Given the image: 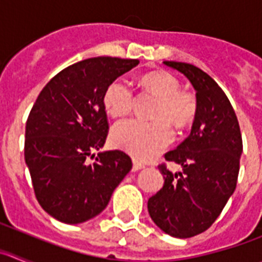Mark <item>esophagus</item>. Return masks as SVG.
<instances>
[{
	"instance_id": "34e87169",
	"label": "esophagus",
	"mask_w": 262,
	"mask_h": 262,
	"mask_svg": "<svg viewBox=\"0 0 262 262\" xmlns=\"http://www.w3.org/2000/svg\"><path fill=\"white\" fill-rule=\"evenodd\" d=\"M144 168V165L140 163H138V161H135L134 160V165H133V172H138V170H140V169Z\"/></svg>"
}]
</instances>
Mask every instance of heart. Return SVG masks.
<instances>
[{"label":"heart","instance_id":"1","mask_svg":"<svg viewBox=\"0 0 262 262\" xmlns=\"http://www.w3.org/2000/svg\"><path fill=\"white\" fill-rule=\"evenodd\" d=\"M145 89L159 99L155 106V122L129 119L115 124L111 142L133 155L139 161H148L159 156L173 142L169 123L185 128L194 122L198 113V101L193 92L182 90L180 81L166 72H154L143 77ZM133 88L124 78H118L107 86L103 105L111 117H124L134 107Z\"/></svg>","mask_w":262,"mask_h":262}]
</instances>
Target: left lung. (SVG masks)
<instances>
[{"label":"left lung","instance_id":"8db88e82","mask_svg":"<svg viewBox=\"0 0 262 262\" xmlns=\"http://www.w3.org/2000/svg\"><path fill=\"white\" fill-rule=\"evenodd\" d=\"M164 64L189 78L198 113L190 135L165 154L166 161L180 164L182 172L172 173L160 164L164 186L148 200V212L164 232L187 239L210 228L235 191L242 133L230 99L206 72L187 62Z\"/></svg>","mask_w":262,"mask_h":262}]
</instances>
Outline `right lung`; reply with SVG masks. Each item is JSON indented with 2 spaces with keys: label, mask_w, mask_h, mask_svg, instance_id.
Instances as JSON below:
<instances>
[{
  "label": "right lung",
  "mask_w": 262,
  "mask_h": 262,
  "mask_svg": "<svg viewBox=\"0 0 262 262\" xmlns=\"http://www.w3.org/2000/svg\"><path fill=\"white\" fill-rule=\"evenodd\" d=\"M138 64L111 56L72 64L48 81L30 111L25 160L34 193L43 210L62 223H82L102 212L133 168L123 151L97 156L93 151L103 147L108 134L106 89Z\"/></svg>",
  "instance_id": "1"
}]
</instances>
